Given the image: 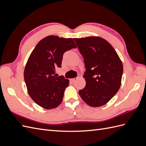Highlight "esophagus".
<instances>
[{
    "mask_svg": "<svg viewBox=\"0 0 146 146\" xmlns=\"http://www.w3.org/2000/svg\"><path fill=\"white\" fill-rule=\"evenodd\" d=\"M78 79V77H77V78H72L71 79V81L72 82H76L77 80Z\"/></svg>",
    "mask_w": 146,
    "mask_h": 146,
    "instance_id": "esophagus-1",
    "label": "esophagus"
}]
</instances>
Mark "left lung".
Wrapping results in <instances>:
<instances>
[{"instance_id":"obj_1","label":"left lung","mask_w":146,"mask_h":146,"mask_svg":"<svg viewBox=\"0 0 146 146\" xmlns=\"http://www.w3.org/2000/svg\"><path fill=\"white\" fill-rule=\"evenodd\" d=\"M83 55L86 71L83 76L86 86L79 91L82 100L92 107L108 103L121 85L123 65L117 52L99 36L74 38Z\"/></svg>"}]
</instances>
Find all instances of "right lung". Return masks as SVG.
<instances>
[{
    "instance_id": "1",
    "label": "right lung",
    "mask_w": 146,
    "mask_h": 146,
    "mask_svg": "<svg viewBox=\"0 0 146 146\" xmlns=\"http://www.w3.org/2000/svg\"><path fill=\"white\" fill-rule=\"evenodd\" d=\"M77 46L72 38L49 35L42 39L31 53L25 64L24 77L27 92L35 103L42 108H55L63 101L69 80L56 77L64 53Z\"/></svg>"
}]
</instances>
